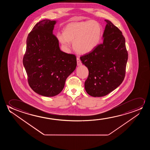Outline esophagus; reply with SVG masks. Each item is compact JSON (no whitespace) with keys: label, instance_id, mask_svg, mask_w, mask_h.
Segmentation results:
<instances>
[{"label":"esophagus","instance_id":"34e87169","mask_svg":"<svg viewBox=\"0 0 150 150\" xmlns=\"http://www.w3.org/2000/svg\"><path fill=\"white\" fill-rule=\"evenodd\" d=\"M77 66H80L82 64L81 60L78 57L77 58Z\"/></svg>","mask_w":150,"mask_h":150}]
</instances>
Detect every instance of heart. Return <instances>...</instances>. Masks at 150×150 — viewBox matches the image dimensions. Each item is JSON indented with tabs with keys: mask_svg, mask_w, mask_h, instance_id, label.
<instances>
[{
	"mask_svg": "<svg viewBox=\"0 0 150 150\" xmlns=\"http://www.w3.org/2000/svg\"><path fill=\"white\" fill-rule=\"evenodd\" d=\"M103 28L96 21H83L68 24L63 32H58L56 37L66 49L73 42L74 50L79 54H84L93 51L100 41Z\"/></svg>",
	"mask_w": 150,
	"mask_h": 150,
	"instance_id": "b5f03b06",
	"label": "heart"
}]
</instances>
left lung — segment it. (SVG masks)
Returning <instances> with one entry per match:
<instances>
[{"mask_svg":"<svg viewBox=\"0 0 150 150\" xmlns=\"http://www.w3.org/2000/svg\"><path fill=\"white\" fill-rule=\"evenodd\" d=\"M105 21L107 25L103 43L80 57L88 70L85 90L95 97L105 96L120 85L125 77L128 58L122 33L110 21Z\"/></svg>","mask_w":150,"mask_h":150,"instance_id":"obj_1","label":"left lung"}]
</instances>
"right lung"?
Masks as SVG:
<instances>
[{
  "instance_id": "1",
  "label": "right lung",
  "mask_w": 150,
  "mask_h": 150,
  "mask_svg": "<svg viewBox=\"0 0 150 150\" xmlns=\"http://www.w3.org/2000/svg\"><path fill=\"white\" fill-rule=\"evenodd\" d=\"M56 23L45 19L35 25L27 37L23 58L29 86L43 96L59 94L77 66L75 55L60 50L58 40L53 34Z\"/></svg>"
}]
</instances>
